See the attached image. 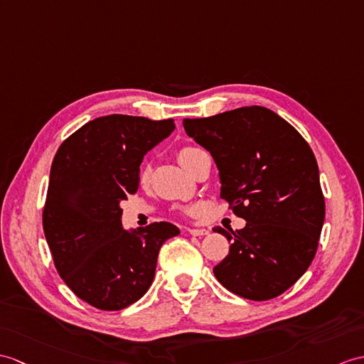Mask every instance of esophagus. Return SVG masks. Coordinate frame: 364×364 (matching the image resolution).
<instances>
[{"mask_svg":"<svg viewBox=\"0 0 364 364\" xmlns=\"http://www.w3.org/2000/svg\"><path fill=\"white\" fill-rule=\"evenodd\" d=\"M188 232L192 234V235H206V234H209V231L205 230V228H188Z\"/></svg>","mask_w":364,"mask_h":364,"instance_id":"34e87169","label":"esophagus"}]
</instances>
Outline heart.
Returning a JSON list of instances; mask_svg holds the SVG:
<instances>
[{
	"label": "heart",
	"mask_w": 364,
	"mask_h": 364,
	"mask_svg": "<svg viewBox=\"0 0 364 364\" xmlns=\"http://www.w3.org/2000/svg\"><path fill=\"white\" fill-rule=\"evenodd\" d=\"M197 150H200V149L192 147V146L181 147L178 151H176V159H178V163H180L183 167H186V164L189 163V159L192 158V155L196 154ZM149 178H150V167L146 164V166L141 167L139 181H141V184H146V183L149 181Z\"/></svg>",
	"instance_id": "1"
}]
</instances>
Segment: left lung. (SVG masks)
Segmentation results:
<instances>
[{"instance_id": "left-lung-1", "label": "left lung", "mask_w": 364, "mask_h": 364, "mask_svg": "<svg viewBox=\"0 0 364 364\" xmlns=\"http://www.w3.org/2000/svg\"><path fill=\"white\" fill-rule=\"evenodd\" d=\"M184 130L214 158L220 197L247 220L228 232V256L214 267L225 289L251 301L282 294L307 272L318 248L326 205L314 151L293 127L265 107H242Z\"/></svg>"}]
</instances>
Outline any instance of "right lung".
<instances>
[{"label":"right lung","instance_id":"add662e5","mask_svg":"<svg viewBox=\"0 0 364 364\" xmlns=\"http://www.w3.org/2000/svg\"><path fill=\"white\" fill-rule=\"evenodd\" d=\"M175 130L173 119L109 114L63 141L49 173L43 231L58 274L90 306L122 310L155 277L161 245L178 235L172 223L124 230L121 201L139 186L144 155Z\"/></svg>","mask_w":364,"mask_h":364}]
</instances>
